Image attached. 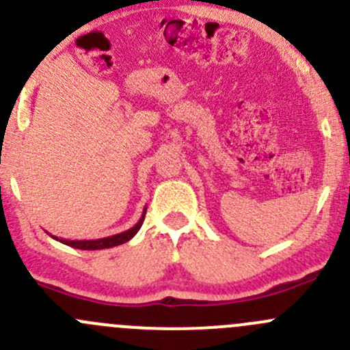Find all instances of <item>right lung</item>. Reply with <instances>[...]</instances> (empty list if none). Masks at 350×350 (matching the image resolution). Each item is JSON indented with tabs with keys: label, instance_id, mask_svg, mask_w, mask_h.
Wrapping results in <instances>:
<instances>
[{
	"label": "right lung",
	"instance_id": "1",
	"mask_svg": "<svg viewBox=\"0 0 350 350\" xmlns=\"http://www.w3.org/2000/svg\"><path fill=\"white\" fill-rule=\"evenodd\" d=\"M146 211H147V206L144 208L142 217H140V220L137 221V224L133 225L132 228H129V230L122 232V234L109 235V237L94 239V241H67V239H57V237H54V235H51V237L55 239V241L66 243V245L74 247V249H81V250L109 249V247H116V245H120V243H125V242H129L132 237H135V234L140 230V227H142V224H144V218H146Z\"/></svg>",
	"mask_w": 350,
	"mask_h": 350
}]
</instances>
